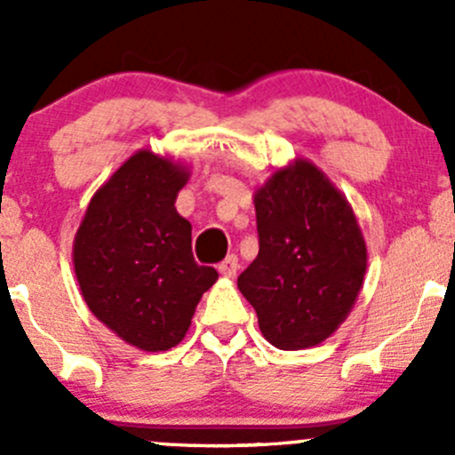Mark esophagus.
<instances>
[{
	"label": "esophagus",
	"instance_id": "obj_1",
	"mask_svg": "<svg viewBox=\"0 0 455 455\" xmlns=\"http://www.w3.org/2000/svg\"><path fill=\"white\" fill-rule=\"evenodd\" d=\"M237 266H240V264H237V257L228 255V257H224L222 261H220L218 270H220V275H224V277H235Z\"/></svg>",
	"mask_w": 455,
	"mask_h": 455
}]
</instances>
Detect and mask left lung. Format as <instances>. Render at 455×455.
<instances>
[{"label":"left lung","mask_w":455,"mask_h":455,"mask_svg":"<svg viewBox=\"0 0 455 455\" xmlns=\"http://www.w3.org/2000/svg\"><path fill=\"white\" fill-rule=\"evenodd\" d=\"M255 215L259 253L237 288L268 343L313 347L346 319L363 283L368 251L352 206L299 160L257 189Z\"/></svg>","instance_id":"8db88e82"}]
</instances>
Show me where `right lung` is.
I'll list each match as a JSON object with an SVG mask.
<instances>
[{
    "label": "right lung",
    "mask_w": 455,
    "mask_h": 455,
    "mask_svg": "<svg viewBox=\"0 0 455 455\" xmlns=\"http://www.w3.org/2000/svg\"><path fill=\"white\" fill-rule=\"evenodd\" d=\"M187 172L139 151L94 194L75 237V273L99 321L147 352L178 346L202 292L218 279L191 253V224L178 215Z\"/></svg>",
    "instance_id": "1"
}]
</instances>
